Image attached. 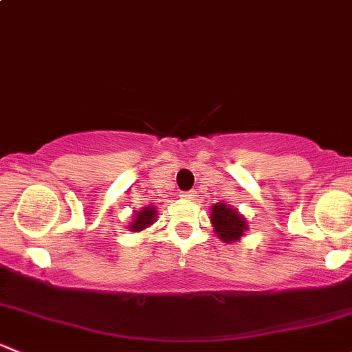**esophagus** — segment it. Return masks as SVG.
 Segmentation results:
<instances>
[{
	"mask_svg": "<svg viewBox=\"0 0 352 352\" xmlns=\"http://www.w3.org/2000/svg\"><path fill=\"white\" fill-rule=\"evenodd\" d=\"M180 197L194 199V197H196V190H187V192H182V194H180Z\"/></svg>",
	"mask_w": 352,
	"mask_h": 352,
	"instance_id": "34e87169",
	"label": "esophagus"
}]
</instances>
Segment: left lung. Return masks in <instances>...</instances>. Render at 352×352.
Wrapping results in <instances>:
<instances>
[{
    "label": "left lung",
    "instance_id": "8db88e82",
    "mask_svg": "<svg viewBox=\"0 0 352 352\" xmlns=\"http://www.w3.org/2000/svg\"><path fill=\"white\" fill-rule=\"evenodd\" d=\"M211 223L219 239L226 243L239 240L243 235L245 230H247L245 218H242L235 209L226 206L225 202H218V204L212 206Z\"/></svg>",
    "mask_w": 352,
    "mask_h": 352
}]
</instances>
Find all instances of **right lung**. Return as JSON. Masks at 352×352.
Segmentation results:
<instances>
[{
	"label": "right lung",
	"mask_w": 352,
	"mask_h": 352,
	"mask_svg": "<svg viewBox=\"0 0 352 352\" xmlns=\"http://www.w3.org/2000/svg\"><path fill=\"white\" fill-rule=\"evenodd\" d=\"M155 218H156L155 208H144L143 211H140L136 216H134L133 223L129 225V230L131 232H141V230H144L146 226H150L151 223L155 221Z\"/></svg>",
	"instance_id": "obj_1"
}]
</instances>
